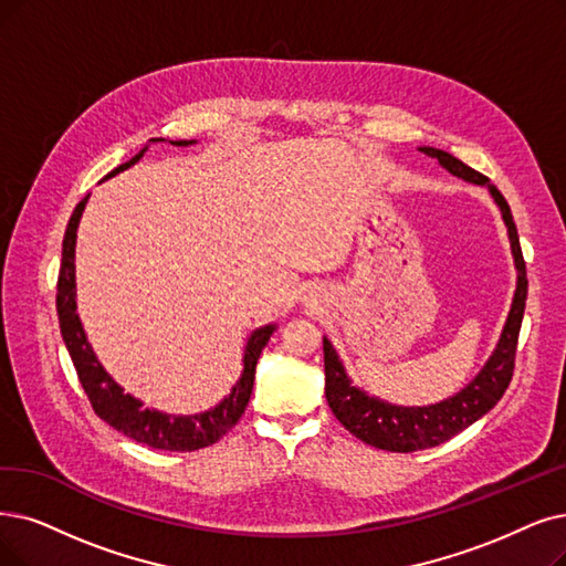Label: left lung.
Instances as JSON below:
<instances>
[{"label":"left lung","mask_w":566,"mask_h":566,"mask_svg":"<svg viewBox=\"0 0 566 566\" xmlns=\"http://www.w3.org/2000/svg\"><path fill=\"white\" fill-rule=\"evenodd\" d=\"M418 150L434 157L446 171L467 180V184L488 188L494 205L500 207L504 224L509 230L517 281H515L513 302H511V311L504 323L502 336L483 365V369L473 376L460 392H455L448 399H441L437 403L397 406L390 401H382L374 395H367L361 388L353 386L350 376L344 369V361L338 359V353L334 350L329 338L323 336L325 397L332 413L359 441H365L380 450H390V453H413V450L434 448L448 439H453L455 434L462 432V429L483 418L492 406L504 397L513 376L517 334H520V325H523V313L527 302V269H525L523 251H520L515 222L504 195L490 184L488 176L467 167L462 160H458V157H453L450 153L432 146H420Z\"/></svg>","instance_id":"8db88e82"}]
</instances>
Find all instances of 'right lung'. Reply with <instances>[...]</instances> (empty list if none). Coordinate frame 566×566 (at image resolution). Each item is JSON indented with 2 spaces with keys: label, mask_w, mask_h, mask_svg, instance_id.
Masks as SVG:
<instances>
[{
  "label": "right lung",
  "mask_w": 566,
  "mask_h": 566,
  "mask_svg": "<svg viewBox=\"0 0 566 566\" xmlns=\"http://www.w3.org/2000/svg\"><path fill=\"white\" fill-rule=\"evenodd\" d=\"M150 142H165V139H150ZM169 144L192 146L197 142L180 139ZM146 150L148 146H144V150L134 155L129 163L113 169L106 178L129 169L132 165H137ZM87 197L90 195H85L78 201V207L70 218V224H66L64 241H62L60 279H57L60 332H62V342L66 350L72 355L81 386L90 403H93L95 413L104 422H108L113 429H118V432H123L134 441L146 443L150 448H160V450H180V453H186V450L207 448L228 434L230 429L239 422L241 413L245 411L248 399H251V392H253L258 357L266 346L271 334L276 332V325L258 327L251 336H248L245 348H243V371L234 382L230 395L220 403H216L213 409L195 413V416H171L157 409H146L142 399L125 395V390L102 367V361L97 359L93 346H90L87 334L76 313V232H78L83 209L87 205Z\"/></svg>",
  "instance_id": "right-lung-1"
}]
</instances>
